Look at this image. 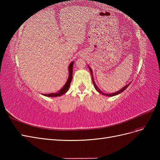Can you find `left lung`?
<instances>
[{"label":"left lung","instance_id":"8db88e82","mask_svg":"<svg viewBox=\"0 0 160 160\" xmlns=\"http://www.w3.org/2000/svg\"><path fill=\"white\" fill-rule=\"evenodd\" d=\"M88 67H89V71H90V72H91V77H92V81H93V85H94V88H95V89H96V91H98V92H99V93L100 94H102V95H103L108 96V97H113V96H115V95H118V94H119V93H122V92H123V91H125V89H126L128 88V86L130 85V83H129L128 85H125V87H123V88L122 89H120L119 91H117V92H115V93H109V94L104 93L103 92L101 91L99 89V88H98V87L97 86L96 83H95V81H94V79H93V71H92L91 68V67H90L89 65H88Z\"/></svg>","mask_w":160,"mask_h":160}]
</instances>
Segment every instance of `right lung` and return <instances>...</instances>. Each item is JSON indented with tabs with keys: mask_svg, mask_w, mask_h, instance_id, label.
<instances>
[{
	"mask_svg": "<svg viewBox=\"0 0 160 160\" xmlns=\"http://www.w3.org/2000/svg\"><path fill=\"white\" fill-rule=\"evenodd\" d=\"M74 62L72 61L71 63L69 65V77L68 79H67L66 83L64 85V86L62 87L61 88V89H60L59 91L57 92V93H49V94H43V95H45L46 97H59L62 95L65 94V93H67L68 91L69 87H70V84L71 83L72 81V66H73Z\"/></svg>",
	"mask_w": 160,
	"mask_h": 160,
	"instance_id": "add662e5",
	"label": "right lung"
}]
</instances>
